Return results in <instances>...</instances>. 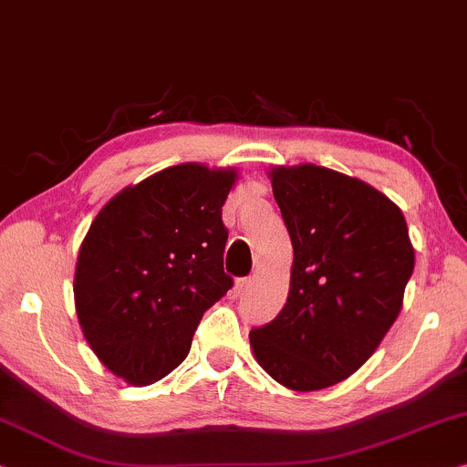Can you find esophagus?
Returning a JSON list of instances; mask_svg holds the SVG:
<instances>
[{
    "mask_svg": "<svg viewBox=\"0 0 467 467\" xmlns=\"http://www.w3.org/2000/svg\"><path fill=\"white\" fill-rule=\"evenodd\" d=\"M250 286H253V278H242L235 282V293H244V290H248Z\"/></svg>",
    "mask_w": 467,
    "mask_h": 467,
    "instance_id": "obj_1",
    "label": "esophagus"
}]
</instances>
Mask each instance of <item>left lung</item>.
<instances>
[{"label": "left lung", "mask_w": 467, "mask_h": 467, "mask_svg": "<svg viewBox=\"0 0 467 467\" xmlns=\"http://www.w3.org/2000/svg\"><path fill=\"white\" fill-rule=\"evenodd\" d=\"M293 242L288 299L250 330L254 360L295 391L354 375L402 309L415 267L404 214L379 189L316 164L269 168Z\"/></svg>", "instance_id": "8db88e82"}]
</instances>
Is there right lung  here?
<instances>
[{
	"instance_id": "obj_1",
	"label": "right lung",
	"mask_w": 467,
	"mask_h": 467,
	"mask_svg": "<svg viewBox=\"0 0 467 467\" xmlns=\"http://www.w3.org/2000/svg\"><path fill=\"white\" fill-rule=\"evenodd\" d=\"M235 181V168L185 161L124 187L94 217L78 254L76 312L88 346L126 383L172 373L202 316L234 286L221 208Z\"/></svg>"
}]
</instances>
